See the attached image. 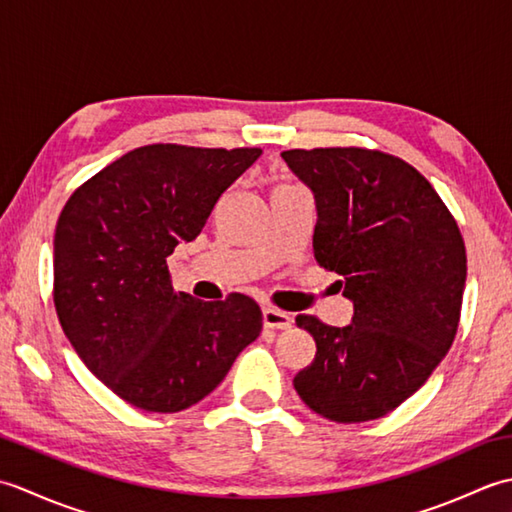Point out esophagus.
<instances>
[{
    "mask_svg": "<svg viewBox=\"0 0 512 512\" xmlns=\"http://www.w3.org/2000/svg\"><path fill=\"white\" fill-rule=\"evenodd\" d=\"M264 325L270 330H286L292 325V317L288 312L273 308V306H266L264 308Z\"/></svg>",
    "mask_w": 512,
    "mask_h": 512,
    "instance_id": "obj_1",
    "label": "esophagus"
}]
</instances>
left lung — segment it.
<instances>
[{"instance_id":"left-lung-1","label":"left lung","mask_w":512,"mask_h":512,"mask_svg":"<svg viewBox=\"0 0 512 512\" xmlns=\"http://www.w3.org/2000/svg\"><path fill=\"white\" fill-rule=\"evenodd\" d=\"M317 200V264L354 303L345 328L299 314L317 343L295 389L334 422L383 418L418 391L455 339L466 281L458 222L418 169L365 147L281 154Z\"/></svg>"}]
</instances>
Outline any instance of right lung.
I'll use <instances>...</instances> for the list:
<instances>
[{
  "instance_id": "right-lung-1",
  "label": "right lung",
  "mask_w": 512,
  "mask_h": 512,
  "mask_svg": "<svg viewBox=\"0 0 512 512\" xmlns=\"http://www.w3.org/2000/svg\"><path fill=\"white\" fill-rule=\"evenodd\" d=\"M259 154L145 145L65 202L54 231V308L85 367L129 405L156 413L195 405L262 332L253 299L173 292L167 266Z\"/></svg>"
}]
</instances>
